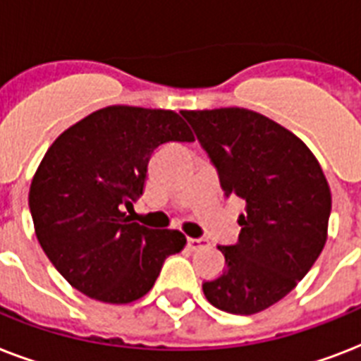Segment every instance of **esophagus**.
<instances>
[{
  "mask_svg": "<svg viewBox=\"0 0 361 361\" xmlns=\"http://www.w3.org/2000/svg\"><path fill=\"white\" fill-rule=\"evenodd\" d=\"M187 245H189V249H200V247L206 245V240L204 238H187Z\"/></svg>",
  "mask_w": 361,
  "mask_h": 361,
  "instance_id": "esophagus-1",
  "label": "esophagus"
}]
</instances>
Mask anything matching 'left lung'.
Here are the masks:
<instances>
[{
	"mask_svg": "<svg viewBox=\"0 0 361 361\" xmlns=\"http://www.w3.org/2000/svg\"><path fill=\"white\" fill-rule=\"evenodd\" d=\"M225 197L245 200L226 269L202 290L214 307L255 314L285 298L324 249L331 192L319 161L290 130L245 109L183 110Z\"/></svg>",
	"mask_w": 361,
	"mask_h": 361,
	"instance_id": "8db88e82",
	"label": "left lung"
}]
</instances>
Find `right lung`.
I'll return each mask as SVG.
<instances>
[{
  "label": "right lung",
  "mask_w": 361,
  "mask_h": 361,
  "mask_svg": "<svg viewBox=\"0 0 361 361\" xmlns=\"http://www.w3.org/2000/svg\"><path fill=\"white\" fill-rule=\"evenodd\" d=\"M192 140L172 110L106 106L48 147L31 181L30 212L42 251L71 286L104 303L152 290L166 257L187 240L138 225L123 209L142 197L152 153Z\"/></svg>",
  "instance_id": "1"
}]
</instances>
